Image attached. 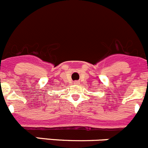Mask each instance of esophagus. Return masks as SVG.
I'll return each mask as SVG.
<instances>
[{
	"label": "esophagus",
	"instance_id": "34e87169",
	"mask_svg": "<svg viewBox=\"0 0 148 148\" xmlns=\"http://www.w3.org/2000/svg\"><path fill=\"white\" fill-rule=\"evenodd\" d=\"M74 83H75V84H78V83H79V82H77V81H76V82H74Z\"/></svg>",
	"mask_w": 148,
	"mask_h": 148
}]
</instances>
